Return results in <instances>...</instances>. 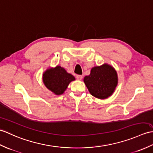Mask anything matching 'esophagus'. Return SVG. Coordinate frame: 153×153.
<instances>
[{
    "mask_svg": "<svg viewBox=\"0 0 153 153\" xmlns=\"http://www.w3.org/2000/svg\"><path fill=\"white\" fill-rule=\"evenodd\" d=\"M76 79H77V80H81L82 79V75H76Z\"/></svg>",
    "mask_w": 153,
    "mask_h": 153,
    "instance_id": "esophagus-1",
    "label": "esophagus"
}]
</instances>
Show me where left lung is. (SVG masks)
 Returning <instances> with one entry per match:
<instances>
[{"mask_svg": "<svg viewBox=\"0 0 153 153\" xmlns=\"http://www.w3.org/2000/svg\"><path fill=\"white\" fill-rule=\"evenodd\" d=\"M118 80L117 71L107 63L92 67L89 75L84 78V82L90 94L100 100L112 96L118 85Z\"/></svg>", "mask_w": 153, "mask_h": 153, "instance_id": "8db88e82", "label": "left lung"}]
</instances>
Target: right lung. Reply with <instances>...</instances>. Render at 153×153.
Returning <instances> with one entry per match:
<instances>
[{
  "instance_id": "add662e5",
  "label": "right lung",
  "mask_w": 153,
  "mask_h": 153,
  "mask_svg": "<svg viewBox=\"0 0 153 153\" xmlns=\"http://www.w3.org/2000/svg\"><path fill=\"white\" fill-rule=\"evenodd\" d=\"M75 80L72 74L67 73L63 67L57 65L48 68L42 74V81L45 86L57 96L64 93L71 82Z\"/></svg>"
}]
</instances>
